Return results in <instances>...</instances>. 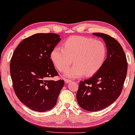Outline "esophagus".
Segmentation results:
<instances>
[{
    "label": "esophagus",
    "instance_id": "esophagus-1",
    "mask_svg": "<svg viewBox=\"0 0 135 135\" xmlns=\"http://www.w3.org/2000/svg\"><path fill=\"white\" fill-rule=\"evenodd\" d=\"M64 82H65L66 84H68V83L71 82V80H70V79H64Z\"/></svg>",
    "mask_w": 135,
    "mask_h": 135
}]
</instances>
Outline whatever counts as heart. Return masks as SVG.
Wrapping results in <instances>:
<instances>
[{"instance_id": "b5f03b06", "label": "heart", "mask_w": 135, "mask_h": 135, "mask_svg": "<svg viewBox=\"0 0 135 135\" xmlns=\"http://www.w3.org/2000/svg\"><path fill=\"white\" fill-rule=\"evenodd\" d=\"M107 48L104 42L92 38L74 36L68 38L62 49L55 47L51 53V59L56 69L64 72V75L77 78L84 75L90 77L98 73L104 64Z\"/></svg>"}]
</instances>
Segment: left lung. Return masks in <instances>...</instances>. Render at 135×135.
<instances>
[{"mask_svg": "<svg viewBox=\"0 0 135 135\" xmlns=\"http://www.w3.org/2000/svg\"><path fill=\"white\" fill-rule=\"evenodd\" d=\"M106 44L107 58L100 70L91 78L80 81L77 100L88 111H98L110 106L120 95L126 79L128 64L124 51L117 40L108 34L93 33Z\"/></svg>", "mask_w": 135, "mask_h": 135, "instance_id": "obj_1", "label": "left lung"}]
</instances>
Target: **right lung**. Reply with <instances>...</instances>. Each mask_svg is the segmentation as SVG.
<instances>
[{"label": "right lung", "instance_id": "1", "mask_svg": "<svg viewBox=\"0 0 135 135\" xmlns=\"http://www.w3.org/2000/svg\"><path fill=\"white\" fill-rule=\"evenodd\" d=\"M54 33H38L24 39L15 50L10 60V75L14 91L20 101L38 112L50 110L56 104L64 80L50 59L60 41Z\"/></svg>", "mask_w": 135, "mask_h": 135}]
</instances>
